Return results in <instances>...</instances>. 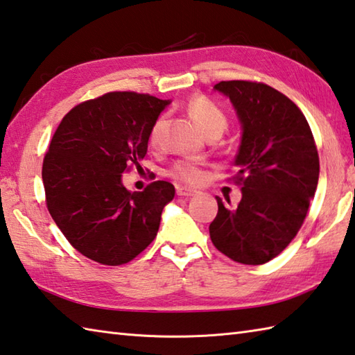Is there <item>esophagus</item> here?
<instances>
[{
    "label": "esophagus",
    "mask_w": 355,
    "mask_h": 355,
    "mask_svg": "<svg viewBox=\"0 0 355 355\" xmlns=\"http://www.w3.org/2000/svg\"><path fill=\"white\" fill-rule=\"evenodd\" d=\"M197 191L196 189H191V187L187 186H177V196L180 197H193L197 196Z\"/></svg>",
    "instance_id": "1"
}]
</instances>
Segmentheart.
Wrapping results in <instances>:
<instances>
[{"mask_svg":"<svg viewBox=\"0 0 355 355\" xmlns=\"http://www.w3.org/2000/svg\"><path fill=\"white\" fill-rule=\"evenodd\" d=\"M186 110L193 120V123L197 124V128L203 132L206 137L221 135L227 126V118L223 110H221L217 104H214L209 98H206V96H196V98H192L187 103ZM162 128L163 118H158V120L152 124L149 134L150 144L155 146L158 143ZM171 173L172 177H175L180 182L186 183H200L201 180L205 178V171L201 169L197 163L192 162L177 163L173 166Z\"/></svg>","mask_w":355,"mask_h":355,"instance_id":"heart-1","label":"heart"}]
</instances>
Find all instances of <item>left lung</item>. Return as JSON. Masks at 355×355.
<instances>
[{
	"label": "left lung",
	"instance_id": "left-lung-1",
	"mask_svg": "<svg viewBox=\"0 0 355 355\" xmlns=\"http://www.w3.org/2000/svg\"><path fill=\"white\" fill-rule=\"evenodd\" d=\"M214 90L227 96L241 124L234 162L241 200L227 207L215 197L211 240L234 261L263 265L295 237L314 198L320 172L314 137L302 110L274 87L237 80Z\"/></svg>",
	"mask_w": 355,
	"mask_h": 355
}]
</instances>
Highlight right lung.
Segmentation results:
<instances>
[{"mask_svg": "<svg viewBox=\"0 0 355 355\" xmlns=\"http://www.w3.org/2000/svg\"><path fill=\"white\" fill-rule=\"evenodd\" d=\"M171 100L110 92L75 106L43 162L47 209L67 241L101 265H124L143 252L175 196L169 182L130 192L123 173L146 157L152 124Z\"/></svg>", "mask_w": 355, "mask_h": 355, "instance_id": "add662e5", "label": "right lung"}]
</instances>
